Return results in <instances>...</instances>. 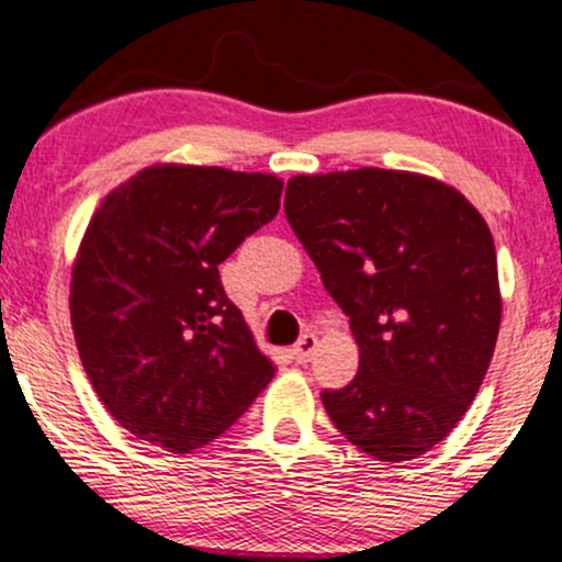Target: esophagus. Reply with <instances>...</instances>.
<instances>
[{
	"label": "esophagus",
	"mask_w": 562,
	"mask_h": 562,
	"mask_svg": "<svg viewBox=\"0 0 562 562\" xmlns=\"http://www.w3.org/2000/svg\"><path fill=\"white\" fill-rule=\"evenodd\" d=\"M314 349H317V336H314V333H304V336L299 338V344L291 349V357L295 362H310Z\"/></svg>",
	"instance_id": "obj_1"
}]
</instances>
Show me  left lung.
Here are the masks:
<instances>
[{
	"label": "left lung",
	"mask_w": 562,
	"mask_h": 562,
	"mask_svg": "<svg viewBox=\"0 0 562 562\" xmlns=\"http://www.w3.org/2000/svg\"><path fill=\"white\" fill-rule=\"evenodd\" d=\"M285 215L349 317L360 371L330 422L379 461L418 459L461 422L502 325L496 248L461 191L408 170L295 176Z\"/></svg>",
	"instance_id": "8db88e82"
}]
</instances>
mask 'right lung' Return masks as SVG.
<instances>
[{"label": "right lung", "mask_w": 562, "mask_h": 562, "mask_svg": "<svg viewBox=\"0 0 562 562\" xmlns=\"http://www.w3.org/2000/svg\"><path fill=\"white\" fill-rule=\"evenodd\" d=\"M282 178L151 165L92 213L71 269V328L98 400L138 440L207 446L274 375L218 263L280 211Z\"/></svg>", "instance_id": "obj_1"}]
</instances>
